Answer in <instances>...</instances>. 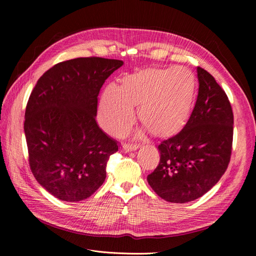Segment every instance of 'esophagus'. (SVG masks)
Listing matches in <instances>:
<instances>
[{
  "label": "esophagus",
  "instance_id": "1",
  "mask_svg": "<svg viewBox=\"0 0 256 256\" xmlns=\"http://www.w3.org/2000/svg\"><path fill=\"white\" fill-rule=\"evenodd\" d=\"M138 148V145H136V144H134V145H132V144L122 145V152H134V150H136Z\"/></svg>",
  "mask_w": 256,
  "mask_h": 256
}]
</instances>
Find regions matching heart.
<instances>
[{"mask_svg": "<svg viewBox=\"0 0 256 256\" xmlns=\"http://www.w3.org/2000/svg\"><path fill=\"white\" fill-rule=\"evenodd\" d=\"M194 92V74L184 67L131 74L120 88H106L100 102L102 126L110 134L122 132L134 120V104H138V118L152 134H171L189 116Z\"/></svg>", "mask_w": 256, "mask_h": 256, "instance_id": "1", "label": "heart"}]
</instances>
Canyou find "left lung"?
<instances>
[{"instance_id":"left-lung-1","label":"left lung","mask_w":256,"mask_h":256,"mask_svg":"<svg viewBox=\"0 0 256 256\" xmlns=\"http://www.w3.org/2000/svg\"><path fill=\"white\" fill-rule=\"evenodd\" d=\"M198 94L190 118L177 134L158 143L160 161L147 176L152 189L171 203L194 200L220 180L230 164L234 115L214 76L198 67Z\"/></svg>"}]
</instances>
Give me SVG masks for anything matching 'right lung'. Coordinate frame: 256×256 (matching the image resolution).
Masks as SVG:
<instances>
[{"instance_id": "obj_1", "label": "right lung", "mask_w": 256, "mask_h": 256, "mask_svg": "<svg viewBox=\"0 0 256 256\" xmlns=\"http://www.w3.org/2000/svg\"><path fill=\"white\" fill-rule=\"evenodd\" d=\"M122 64L104 58L62 62L30 92L24 115L30 171L60 200L88 198L106 180V162L120 145L96 122L98 95Z\"/></svg>"}]
</instances>
